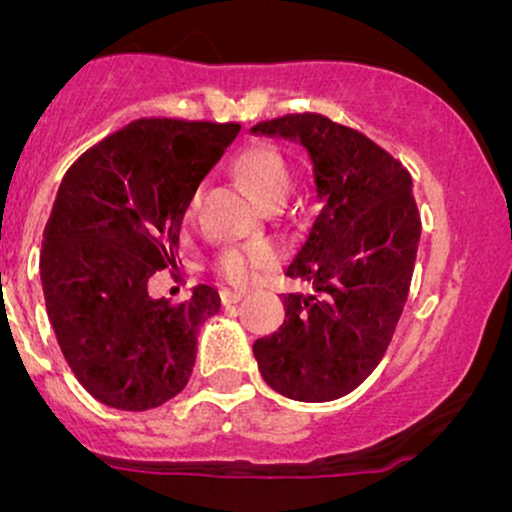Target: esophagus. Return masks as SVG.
Wrapping results in <instances>:
<instances>
[{
	"instance_id": "34e87169",
	"label": "esophagus",
	"mask_w": 512,
	"mask_h": 512,
	"mask_svg": "<svg viewBox=\"0 0 512 512\" xmlns=\"http://www.w3.org/2000/svg\"><path fill=\"white\" fill-rule=\"evenodd\" d=\"M240 298H243V293H240V291H231V289H223V291H221V303H223V305L238 303Z\"/></svg>"
}]
</instances>
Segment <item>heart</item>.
<instances>
[{
    "instance_id": "1",
    "label": "heart",
    "mask_w": 512,
    "mask_h": 512,
    "mask_svg": "<svg viewBox=\"0 0 512 512\" xmlns=\"http://www.w3.org/2000/svg\"><path fill=\"white\" fill-rule=\"evenodd\" d=\"M233 173L248 187L250 195L267 209L279 207L291 185L289 166H286L284 156L272 146H250V149L240 151L233 161ZM197 202L199 195L195 192L187 202V216L195 211ZM269 264H274V252L267 245H250V248L223 250L216 262V272L231 286H248L255 274Z\"/></svg>"
}]
</instances>
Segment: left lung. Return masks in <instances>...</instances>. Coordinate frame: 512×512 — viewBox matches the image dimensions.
<instances>
[{
    "label": "left lung",
    "mask_w": 512,
    "mask_h": 512,
    "mask_svg": "<svg viewBox=\"0 0 512 512\" xmlns=\"http://www.w3.org/2000/svg\"><path fill=\"white\" fill-rule=\"evenodd\" d=\"M250 132L301 144L322 204L286 267L313 291L284 293V322L252 354L279 395L332 402L373 373L407 303L421 238L411 175L366 134L325 115L276 117Z\"/></svg>",
    "instance_id": "8db88e82"
}]
</instances>
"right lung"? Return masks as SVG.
I'll return each mask as SVG.
<instances>
[{
    "label": "right lung",
    "instance_id": "right-lung-1",
    "mask_svg": "<svg viewBox=\"0 0 512 512\" xmlns=\"http://www.w3.org/2000/svg\"><path fill=\"white\" fill-rule=\"evenodd\" d=\"M238 132L146 117L64 175L40 250L45 308L76 380L108 407H161L190 380L199 325L219 313V293L199 284L170 305L149 296V279L178 269L187 202Z\"/></svg>",
    "mask_w": 512,
    "mask_h": 512
}]
</instances>
